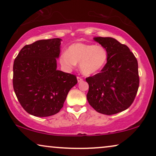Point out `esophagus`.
<instances>
[{"mask_svg":"<svg viewBox=\"0 0 156 156\" xmlns=\"http://www.w3.org/2000/svg\"><path fill=\"white\" fill-rule=\"evenodd\" d=\"M77 81L78 82H82V81H83V79L82 77H80V76H77Z\"/></svg>","mask_w":156,"mask_h":156,"instance_id":"esophagus-1","label":"esophagus"}]
</instances>
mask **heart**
Returning <instances> with one entry per match:
<instances>
[{
  "instance_id": "heart-1",
  "label": "heart",
  "mask_w": 156,
  "mask_h": 156,
  "mask_svg": "<svg viewBox=\"0 0 156 156\" xmlns=\"http://www.w3.org/2000/svg\"><path fill=\"white\" fill-rule=\"evenodd\" d=\"M108 60V52L101 45L76 42L70 45L67 50L62 53L59 62L63 69L69 71L80 62V67L84 74L90 75L101 71Z\"/></svg>"
}]
</instances>
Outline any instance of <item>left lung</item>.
Instances as JSON below:
<instances>
[{"instance_id": "8db88e82", "label": "left lung", "mask_w": 156, "mask_h": 156, "mask_svg": "<svg viewBox=\"0 0 156 156\" xmlns=\"http://www.w3.org/2000/svg\"><path fill=\"white\" fill-rule=\"evenodd\" d=\"M94 39L107 50L108 60L101 72L86 78L87 100L97 112L116 114L127 109L135 99L139 87L138 61L126 44L114 38Z\"/></svg>"}]
</instances>
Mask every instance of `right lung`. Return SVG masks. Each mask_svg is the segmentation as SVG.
Segmentation results:
<instances>
[{
    "label": "right lung",
    "instance_id": "add662e5",
    "mask_svg": "<svg viewBox=\"0 0 156 156\" xmlns=\"http://www.w3.org/2000/svg\"><path fill=\"white\" fill-rule=\"evenodd\" d=\"M60 41L52 38L27 44L15 59L14 91L22 107L35 116L58 113L69 91L77 83L75 75L57 69Z\"/></svg>",
    "mask_w": 156,
    "mask_h": 156
}]
</instances>
